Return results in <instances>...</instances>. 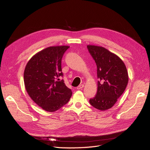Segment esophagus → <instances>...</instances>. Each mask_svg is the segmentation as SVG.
<instances>
[{"mask_svg":"<svg viewBox=\"0 0 150 150\" xmlns=\"http://www.w3.org/2000/svg\"><path fill=\"white\" fill-rule=\"evenodd\" d=\"M84 84H80L79 86H78V87H77V89H82V88H84Z\"/></svg>","mask_w":150,"mask_h":150,"instance_id":"esophagus-1","label":"esophagus"}]
</instances>
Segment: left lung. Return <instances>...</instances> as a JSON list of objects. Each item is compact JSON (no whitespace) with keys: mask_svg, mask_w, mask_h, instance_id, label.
<instances>
[{"mask_svg":"<svg viewBox=\"0 0 150 150\" xmlns=\"http://www.w3.org/2000/svg\"><path fill=\"white\" fill-rule=\"evenodd\" d=\"M97 66L98 91L89 103L97 110L111 108L123 93L128 83V73L124 62L115 54L101 46L88 45Z\"/></svg>","mask_w":150,"mask_h":150,"instance_id":"left-lung-1","label":"left lung"}]
</instances>
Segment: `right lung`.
Wrapping results in <instances>:
<instances>
[{
  "mask_svg": "<svg viewBox=\"0 0 150 150\" xmlns=\"http://www.w3.org/2000/svg\"><path fill=\"white\" fill-rule=\"evenodd\" d=\"M68 46H51L36 53L27 63L24 81L29 96L44 110L54 112L68 103L71 89L65 85L61 60Z\"/></svg>",
  "mask_w": 150,
  "mask_h": 150,
  "instance_id": "obj_1",
  "label": "right lung"
}]
</instances>
